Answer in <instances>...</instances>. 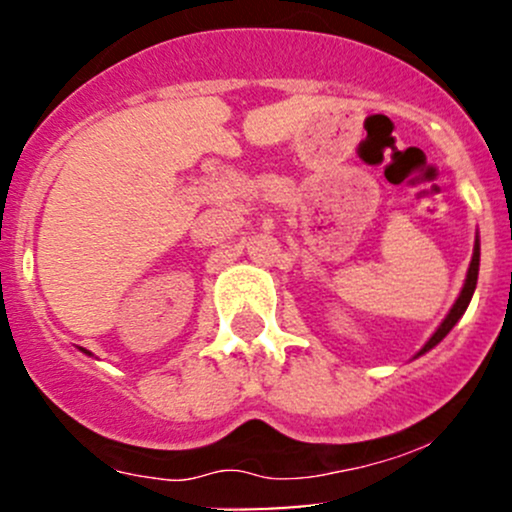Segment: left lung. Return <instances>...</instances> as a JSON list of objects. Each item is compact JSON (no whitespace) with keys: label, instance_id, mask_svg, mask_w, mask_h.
<instances>
[{"label":"left lung","instance_id":"1","mask_svg":"<svg viewBox=\"0 0 512 512\" xmlns=\"http://www.w3.org/2000/svg\"><path fill=\"white\" fill-rule=\"evenodd\" d=\"M479 255H481V248H479V236H477V238H474V252H472V262H469V269H467V279H464V286H462L460 296H457V301L452 303L450 313L445 315V320H443V322H440V325H438V330L431 334V339H428V342H426L424 346H421V349H419V354H416L414 358L424 356L426 351H431L433 346L443 342V339L448 337V332L452 330V327L457 325V320H460V317L464 315V310H467V305H469V301H472V296H474V289H477V279H479Z\"/></svg>","mask_w":512,"mask_h":512}]
</instances>
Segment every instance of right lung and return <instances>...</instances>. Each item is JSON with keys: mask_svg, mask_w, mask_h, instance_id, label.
I'll return each instance as SVG.
<instances>
[{"mask_svg": "<svg viewBox=\"0 0 512 512\" xmlns=\"http://www.w3.org/2000/svg\"><path fill=\"white\" fill-rule=\"evenodd\" d=\"M81 351H84V354H88V356H93V354H91V351H86V349H81Z\"/></svg>", "mask_w": 512, "mask_h": 512, "instance_id": "add662e5", "label": "right lung"}]
</instances>
